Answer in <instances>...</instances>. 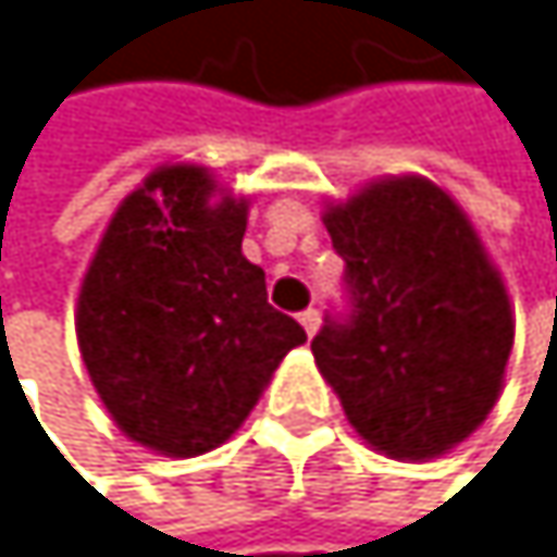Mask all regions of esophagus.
<instances>
[{
    "label": "esophagus",
    "mask_w": 557,
    "mask_h": 557,
    "mask_svg": "<svg viewBox=\"0 0 557 557\" xmlns=\"http://www.w3.org/2000/svg\"><path fill=\"white\" fill-rule=\"evenodd\" d=\"M300 323H304V330H307V336H313V333L320 330V310H317V307H310V310H304V313H300Z\"/></svg>",
    "instance_id": "34e87169"
}]
</instances>
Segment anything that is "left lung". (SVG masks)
<instances>
[{
	"label": "left lung",
	"instance_id": "1",
	"mask_svg": "<svg viewBox=\"0 0 557 557\" xmlns=\"http://www.w3.org/2000/svg\"><path fill=\"white\" fill-rule=\"evenodd\" d=\"M346 310L310 349L346 419L393 459H432L492 412L511 307L469 218L425 177L376 181L323 218Z\"/></svg>",
	"mask_w": 557,
	"mask_h": 557
}]
</instances>
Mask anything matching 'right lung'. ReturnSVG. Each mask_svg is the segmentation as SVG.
I'll use <instances>...</instances> for the list:
<instances>
[{
    "instance_id": "add662e5",
    "label": "right lung",
    "mask_w": 557,
    "mask_h": 557,
    "mask_svg": "<svg viewBox=\"0 0 557 557\" xmlns=\"http://www.w3.org/2000/svg\"><path fill=\"white\" fill-rule=\"evenodd\" d=\"M205 168L148 174L114 211L78 294L88 376L128 440L190 459L227 443L307 339L240 253L247 201L211 205Z\"/></svg>"
}]
</instances>
